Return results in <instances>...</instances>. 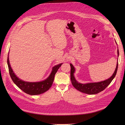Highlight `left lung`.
Masks as SVG:
<instances>
[{"mask_svg": "<svg viewBox=\"0 0 125 125\" xmlns=\"http://www.w3.org/2000/svg\"><path fill=\"white\" fill-rule=\"evenodd\" d=\"M118 55L119 56V50L118 49ZM71 66V81L74 87L77 90L81 92L88 94H95L103 91L106 88L112 81L115 78L118 66V62H117L116 69L113 75L108 79L98 83H88L83 84L78 83L75 79L74 73L75 72V68L72 64H70Z\"/></svg>", "mask_w": 125, "mask_h": 125, "instance_id": "8db88e82", "label": "left lung"}]
</instances>
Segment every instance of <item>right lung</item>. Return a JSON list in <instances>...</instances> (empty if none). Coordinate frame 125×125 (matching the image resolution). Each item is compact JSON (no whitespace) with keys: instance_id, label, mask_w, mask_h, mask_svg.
<instances>
[{"instance_id":"obj_1","label":"right lung","mask_w":125,"mask_h":125,"mask_svg":"<svg viewBox=\"0 0 125 125\" xmlns=\"http://www.w3.org/2000/svg\"><path fill=\"white\" fill-rule=\"evenodd\" d=\"M7 64L10 76L14 83L24 93L32 95L43 94L49 90L52 86L55 74L62 63L53 67L51 74L45 80L36 83L24 82L18 78L15 75L12 68H11L9 61L8 55L7 57Z\"/></svg>"}]
</instances>
